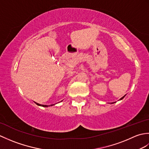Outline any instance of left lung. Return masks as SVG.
I'll return each mask as SVG.
<instances>
[{"instance_id":"8db88e82","label":"left lung","mask_w":149,"mask_h":149,"mask_svg":"<svg viewBox=\"0 0 149 149\" xmlns=\"http://www.w3.org/2000/svg\"><path fill=\"white\" fill-rule=\"evenodd\" d=\"M125 95H124V96H123V97H122L121 98V99H120V100H122V99H123V98H124V97H125ZM115 102H113V103H115ZM113 103H112V104H113Z\"/></svg>"}]
</instances>
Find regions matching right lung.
<instances>
[{
  "mask_svg": "<svg viewBox=\"0 0 149 149\" xmlns=\"http://www.w3.org/2000/svg\"><path fill=\"white\" fill-rule=\"evenodd\" d=\"M35 103L37 104L38 106H42V107H48L49 106H47V105H42V104H40L38 103H36V102H35ZM53 105H54V104H51V105H50V106H53Z\"/></svg>",
  "mask_w": 149,
  "mask_h": 149,
  "instance_id": "right-lung-1",
  "label": "right lung"
}]
</instances>
